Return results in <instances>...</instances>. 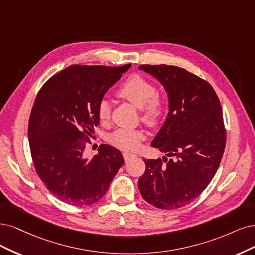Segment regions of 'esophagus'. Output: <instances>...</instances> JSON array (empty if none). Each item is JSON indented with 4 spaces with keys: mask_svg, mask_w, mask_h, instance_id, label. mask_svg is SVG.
Returning a JSON list of instances; mask_svg holds the SVG:
<instances>
[{
    "mask_svg": "<svg viewBox=\"0 0 255 255\" xmlns=\"http://www.w3.org/2000/svg\"><path fill=\"white\" fill-rule=\"evenodd\" d=\"M123 157H124L125 161H128V160H130V159L135 158V157H136V154H134V153H130V152H124V153H123Z\"/></svg>",
    "mask_w": 255,
    "mask_h": 255,
    "instance_id": "1",
    "label": "esophagus"
}]
</instances>
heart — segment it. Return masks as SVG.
<instances>
[{"label":"heart","instance_id":"obj_1","mask_svg":"<svg viewBox=\"0 0 255 255\" xmlns=\"http://www.w3.org/2000/svg\"><path fill=\"white\" fill-rule=\"evenodd\" d=\"M117 94L139 109L141 121L147 126L157 127L165 116L167 110L165 98L158 93L157 87L152 81L142 75L133 74L129 76L120 86ZM97 113L101 122H108L111 116L109 102L103 100L98 105ZM143 138L144 133L141 130L118 129L111 133L109 141L119 149L134 150Z\"/></svg>","mask_w":255,"mask_h":255}]
</instances>
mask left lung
<instances>
[{
    "mask_svg": "<svg viewBox=\"0 0 255 255\" xmlns=\"http://www.w3.org/2000/svg\"><path fill=\"white\" fill-rule=\"evenodd\" d=\"M138 69L167 92L169 112L151 144L172 157L145 159L138 190L155 208L179 209L198 198L218 169L227 141L221 105L208 81L185 69L166 64Z\"/></svg>",
    "mask_w": 255,
    "mask_h": 255,
    "instance_id": "8db88e82",
    "label": "left lung"
}]
</instances>
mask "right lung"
<instances>
[{"label": "right lung", "mask_w": 255, "mask_h": 255, "mask_svg": "<svg viewBox=\"0 0 255 255\" xmlns=\"http://www.w3.org/2000/svg\"><path fill=\"white\" fill-rule=\"evenodd\" d=\"M129 68L74 64L39 90L28 121L31 159L41 181L65 203L80 207L101 200L124 164L110 145L102 144L91 159L84 152L100 125L98 105Z\"/></svg>", "instance_id": "add662e5"}]
</instances>
